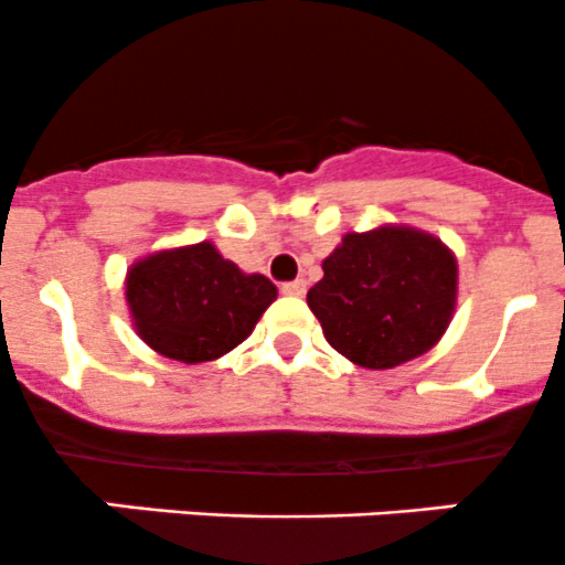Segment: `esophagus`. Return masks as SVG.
I'll use <instances>...</instances> for the list:
<instances>
[{
	"label": "esophagus",
	"mask_w": 565,
	"mask_h": 565,
	"mask_svg": "<svg viewBox=\"0 0 565 565\" xmlns=\"http://www.w3.org/2000/svg\"><path fill=\"white\" fill-rule=\"evenodd\" d=\"M282 294L285 296H301L307 290V282L305 280H294V282H282Z\"/></svg>",
	"instance_id": "1"
}]
</instances>
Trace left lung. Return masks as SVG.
Instances as JSON below:
<instances>
[{
    "instance_id": "obj_1",
    "label": "left lung",
    "mask_w": 565,
    "mask_h": 565,
    "mask_svg": "<svg viewBox=\"0 0 565 565\" xmlns=\"http://www.w3.org/2000/svg\"><path fill=\"white\" fill-rule=\"evenodd\" d=\"M321 269L307 305L329 345L354 365L387 371L415 360L454 318V253L415 227L349 233Z\"/></svg>"
}]
</instances>
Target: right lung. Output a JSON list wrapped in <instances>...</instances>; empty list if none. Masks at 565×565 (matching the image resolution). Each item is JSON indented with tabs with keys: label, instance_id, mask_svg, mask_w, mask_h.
I'll return each instance as SVG.
<instances>
[{
	"label": "right lung",
	"instance_id": "obj_1",
	"mask_svg": "<svg viewBox=\"0 0 565 565\" xmlns=\"http://www.w3.org/2000/svg\"><path fill=\"white\" fill-rule=\"evenodd\" d=\"M126 299L137 334L159 354L198 365L249 338L277 288L244 275L211 242L148 255L128 269Z\"/></svg>",
	"mask_w": 565,
	"mask_h": 565
}]
</instances>
